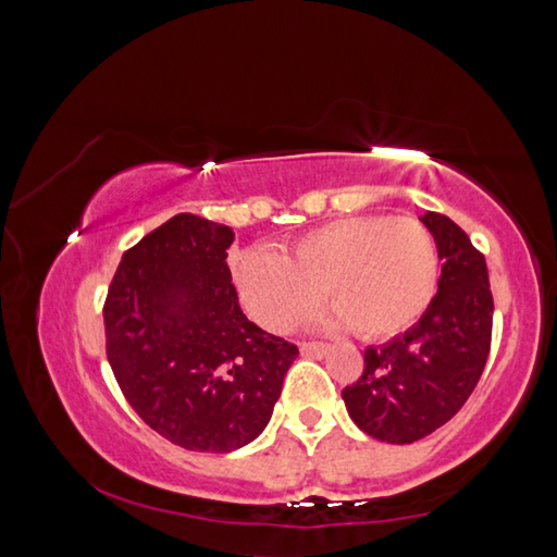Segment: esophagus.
Returning a JSON list of instances; mask_svg holds the SVG:
<instances>
[{"label": "esophagus", "instance_id": "obj_1", "mask_svg": "<svg viewBox=\"0 0 557 557\" xmlns=\"http://www.w3.org/2000/svg\"><path fill=\"white\" fill-rule=\"evenodd\" d=\"M329 350H331V347L323 345V343H301V355H307V357L321 359V357L329 355Z\"/></svg>", "mask_w": 557, "mask_h": 557}]
</instances>
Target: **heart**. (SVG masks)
Here are the masks:
<instances>
[{
  "mask_svg": "<svg viewBox=\"0 0 557 557\" xmlns=\"http://www.w3.org/2000/svg\"><path fill=\"white\" fill-rule=\"evenodd\" d=\"M437 280L440 253L428 228L410 216L379 214L323 224L285 256L246 250L234 268L238 297L263 329L292 331L325 297L335 309L325 325H350L364 341L410 329Z\"/></svg>",
  "mask_w": 557,
  "mask_h": 557,
  "instance_id": "1",
  "label": "heart"
}]
</instances>
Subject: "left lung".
<instances>
[{"instance_id":"8db88e82","label":"left lung","mask_w":557,"mask_h":557,"mask_svg":"<svg viewBox=\"0 0 557 557\" xmlns=\"http://www.w3.org/2000/svg\"><path fill=\"white\" fill-rule=\"evenodd\" d=\"M420 222L442 260L437 294L406 333L367 347L362 376L343 388L357 428L386 444H412L449 422L473 394L493 337L483 253L449 216L428 212Z\"/></svg>"}]
</instances>
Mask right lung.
I'll return each instance as SVG.
<instances>
[{"mask_svg":"<svg viewBox=\"0 0 557 557\" xmlns=\"http://www.w3.org/2000/svg\"><path fill=\"white\" fill-rule=\"evenodd\" d=\"M234 232L176 214L123 253L108 287L106 355L129 406L161 437L228 454L270 422L297 345L238 307Z\"/></svg>","mask_w":557,"mask_h":557,"instance_id":"add662e5","label":"right lung"}]
</instances>
